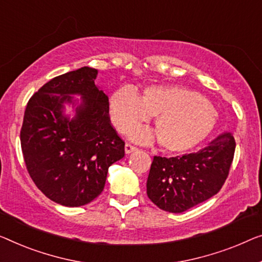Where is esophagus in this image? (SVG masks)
<instances>
[{"instance_id": "1", "label": "esophagus", "mask_w": 262, "mask_h": 262, "mask_svg": "<svg viewBox=\"0 0 262 262\" xmlns=\"http://www.w3.org/2000/svg\"><path fill=\"white\" fill-rule=\"evenodd\" d=\"M138 150V147L133 146L130 143H126V146H124V151H126V154H129L133 153V151Z\"/></svg>"}]
</instances>
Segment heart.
I'll return each instance as SVG.
<instances>
[{
  "mask_svg": "<svg viewBox=\"0 0 262 262\" xmlns=\"http://www.w3.org/2000/svg\"><path fill=\"white\" fill-rule=\"evenodd\" d=\"M109 116L116 129L128 133L154 116L155 135L136 129L132 136L138 141L151 142L168 153L182 154L204 142L216 123V113L200 94L180 85H151L141 99L134 91L121 88L109 99Z\"/></svg>",
  "mask_w": 262,
  "mask_h": 262,
  "instance_id": "b5f03b06",
  "label": "heart"
}]
</instances>
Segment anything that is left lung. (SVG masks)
<instances>
[{"label": "left lung", "mask_w": 262, "mask_h": 262, "mask_svg": "<svg viewBox=\"0 0 262 262\" xmlns=\"http://www.w3.org/2000/svg\"><path fill=\"white\" fill-rule=\"evenodd\" d=\"M234 151V136L225 132L195 153L169 159L154 156L147 180L148 198L169 213H182L208 200L224 186Z\"/></svg>", "instance_id": "left-lung-1"}]
</instances>
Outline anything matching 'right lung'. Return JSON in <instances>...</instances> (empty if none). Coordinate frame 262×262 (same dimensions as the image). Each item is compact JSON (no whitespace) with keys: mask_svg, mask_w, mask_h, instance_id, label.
Listing matches in <instances>:
<instances>
[{"mask_svg":"<svg viewBox=\"0 0 262 262\" xmlns=\"http://www.w3.org/2000/svg\"><path fill=\"white\" fill-rule=\"evenodd\" d=\"M97 70L82 67L47 82L28 101L21 128L27 170L50 200L87 205L102 193L108 168L124 156V141L112 126L108 96L95 84ZM82 102L75 118L64 103Z\"/></svg>","mask_w":262,"mask_h":262,"instance_id":"obj_1","label":"right lung"}]
</instances>
